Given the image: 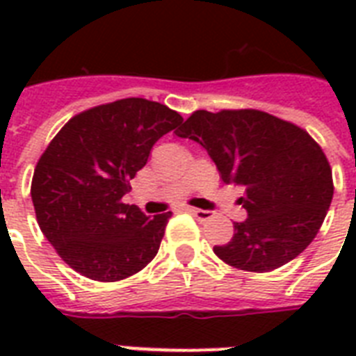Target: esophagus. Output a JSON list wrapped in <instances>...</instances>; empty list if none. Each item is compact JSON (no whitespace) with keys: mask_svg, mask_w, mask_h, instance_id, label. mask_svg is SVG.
<instances>
[{"mask_svg":"<svg viewBox=\"0 0 356 356\" xmlns=\"http://www.w3.org/2000/svg\"><path fill=\"white\" fill-rule=\"evenodd\" d=\"M188 212L194 218H197L200 222H207V220H211V218H212L211 211H201V209H188Z\"/></svg>","mask_w":356,"mask_h":356,"instance_id":"1","label":"esophagus"}]
</instances>
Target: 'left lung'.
Segmentation results:
<instances>
[{
  "instance_id": "left-lung-1",
  "label": "left lung",
  "mask_w": 356,
  "mask_h": 356,
  "mask_svg": "<svg viewBox=\"0 0 356 356\" xmlns=\"http://www.w3.org/2000/svg\"><path fill=\"white\" fill-rule=\"evenodd\" d=\"M216 162L225 184L243 186L248 220L214 253L236 270L268 273L316 238L331 207L332 170L305 129L257 108L195 111L177 131Z\"/></svg>"
}]
</instances>
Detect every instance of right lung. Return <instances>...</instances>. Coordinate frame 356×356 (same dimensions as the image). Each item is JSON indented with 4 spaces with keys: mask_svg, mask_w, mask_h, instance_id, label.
<instances>
[{
    "mask_svg": "<svg viewBox=\"0 0 356 356\" xmlns=\"http://www.w3.org/2000/svg\"><path fill=\"white\" fill-rule=\"evenodd\" d=\"M183 122L166 105L125 97L70 118L36 162L31 200L58 257L92 281L114 282L155 259L172 212L147 218L122 197L162 134Z\"/></svg>",
    "mask_w": 356,
    "mask_h": 356,
    "instance_id": "add662e5",
    "label": "right lung"
}]
</instances>
